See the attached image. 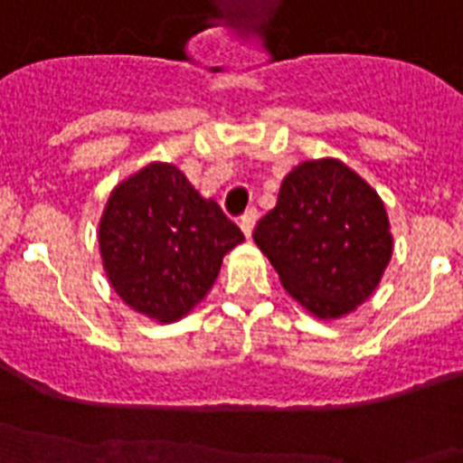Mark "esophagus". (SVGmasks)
I'll use <instances>...</instances> for the list:
<instances>
[{
	"label": "esophagus",
	"mask_w": 463,
	"mask_h": 463,
	"mask_svg": "<svg viewBox=\"0 0 463 463\" xmlns=\"http://www.w3.org/2000/svg\"><path fill=\"white\" fill-rule=\"evenodd\" d=\"M257 219H259L257 209H247V212L240 216V228H242V232L247 235V238H250L251 231H254V223H257Z\"/></svg>",
	"instance_id": "1"
}]
</instances>
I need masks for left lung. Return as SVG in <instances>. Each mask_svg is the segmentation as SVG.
Masks as SVG:
<instances>
[{"label": "left lung", "mask_w": 463, "mask_h": 463, "mask_svg": "<svg viewBox=\"0 0 463 463\" xmlns=\"http://www.w3.org/2000/svg\"><path fill=\"white\" fill-rule=\"evenodd\" d=\"M254 242L285 290L323 321L366 302L392 257L383 199L337 159L292 168L276 206L254 228Z\"/></svg>", "instance_id": "1"}]
</instances>
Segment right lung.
<instances>
[{
  "instance_id": "add662e5",
  "label": "right lung",
  "mask_w": 463,
  "mask_h": 463,
  "mask_svg": "<svg viewBox=\"0 0 463 463\" xmlns=\"http://www.w3.org/2000/svg\"><path fill=\"white\" fill-rule=\"evenodd\" d=\"M244 240L213 199L173 164L154 161L114 187L99 219L101 264L116 295L173 323L212 290L228 251Z\"/></svg>"
}]
</instances>
